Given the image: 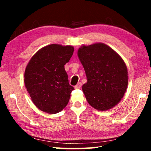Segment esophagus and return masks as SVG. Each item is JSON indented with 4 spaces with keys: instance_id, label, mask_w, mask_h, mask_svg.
<instances>
[{
    "instance_id": "esophagus-1",
    "label": "esophagus",
    "mask_w": 151,
    "mask_h": 151,
    "mask_svg": "<svg viewBox=\"0 0 151 151\" xmlns=\"http://www.w3.org/2000/svg\"><path fill=\"white\" fill-rule=\"evenodd\" d=\"M82 86V83H78L77 85H76L75 86V88H76V89H78V88H80Z\"/></svg>"
}]
</instances>
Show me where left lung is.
I'll use <instances>...</instances> for the list:
<instances>
[{
  "mask_svg": "<svg viewBox=\"0 0 151 151\" xmlns=\"http://www.w3.org/2000/svg\"><path fill=\"white\" fill-rule=\"evenodd\" d=\"M77 55L86 73L87 82L82 88L88 104L101 111L113 108L127 88L129 77L124 60L101 42L81 46Z\"/></svg>",
  "mask_w": 151,
  "mask_h": 151,
  "instance_id": "1",
  "label": "left lung"
}]
</instances>
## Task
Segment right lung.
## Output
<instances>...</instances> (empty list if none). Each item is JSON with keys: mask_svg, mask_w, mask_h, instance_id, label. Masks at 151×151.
<instances>
[{"mask_svg": "<svg viewBox=\"0 0 151 151\" xmlns=\"http://www.w3.org/2000/svg\"><path fill=\"white\" fill-rule=\"evenodd\" d=\"M74 52L73 46L57 44L40 48L30 58L24 72V85L32 103L48 114L67 105L73 86L68 83L65 65Z\"/></svg>", "mask_w": 151, "mask_h": 151, "instance_id": "right-lung-1", "label": "right lung"}]
</instances>
